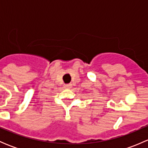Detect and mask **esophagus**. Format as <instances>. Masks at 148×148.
I'll list each match as a JSON object with an SVG mask.
<instances>
[{"mask_svg":"<svg viewBox=\"0 0 148 148\" xmlns=\"http://www.w3.org/2000/svg\"><path fill=\"white\" fill-rule=\"evenodd\" d=\"M65 88H67V89H70L71 87V84H64V85Z\"/></svg>","mask_w":148,"mask_h":148,"instance_id":"1","label":"esophagus"}]
</instances>
